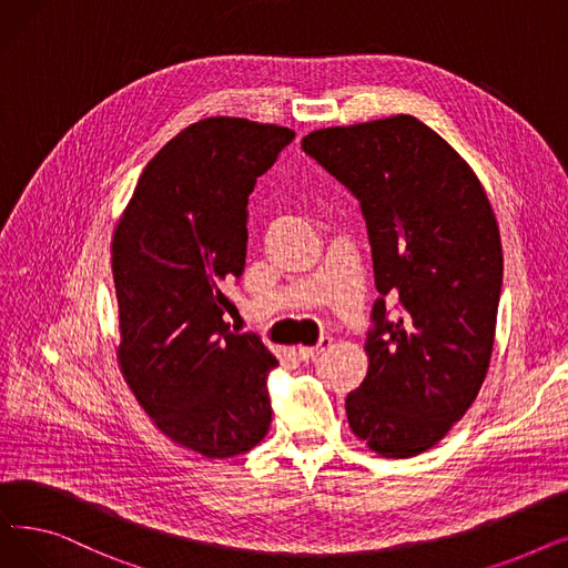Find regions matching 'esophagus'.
Returning a JSON list of instances; mask_svg holds the SVG:
<instances>
[{"label":"esophagus","instance_id":"1","mask_svg":"<svg viewBox=\"0 0 568 568\" xmlns=\"http://www.w3.org/2000/svg\"><path fill=\"white\" fill-rule=\"evenodd\" d=\"M329 345H332V338L324 336L315 347H300V356H302L304 362H311V359H315V356H320Z\"/></svg>","mask_w":568,"mask_h":568}]
</instances>
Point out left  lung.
Listing matches in <instances>:
<instances>
[{
    "mask_svg": "<svg viewBox=\"0 0 568 568\" xmlns=\"http://www.w3.org/2000/svg\"><path fill=\"white\" fill-rule=\"evenodd\" d=\"M302 146L359 197L382 294L349 428L384 458L419 456L463 419L490 366L504 268L490 200L412 114L320 129ZM384 295L402 302L398 318L385 320Z\"/></svg>",
    "mask_w": 568,
    "mask_h": 568,
    "instance_id": "8db88e82",
    "label": "left lung"
}]
</instances>
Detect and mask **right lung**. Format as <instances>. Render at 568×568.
Listing matches in <instances>:
<instances>
[{
  "label": "right lung",
  "mask_w": 568,
  "mask_h": 568,
  "mask_svg": "<svg viewBox=\"0 0 568 568\" xmlns=\"http://www.w3.org/2000/svg\"><path fill=\"white\" fill-rule=\"evenodd\" d=\"M292 140L276 124L200 119L146 163L114 223L119 371L154 426L204 458L251 452L272 424L276 356L223 313L246 264L248 195Z\"/></svg>",
  "instance_id": "right-lung-1"
}]
</instances>
